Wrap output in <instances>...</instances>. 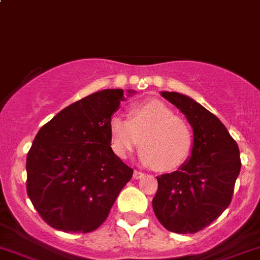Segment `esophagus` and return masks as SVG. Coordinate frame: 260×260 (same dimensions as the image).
<instances>
[{
	"label": "esophagus",
	"instance_id": "obj_1",
	"mask_svg": "<svg viewBox=\"0 0 260 260\" xmlns=\"http://www.w3.org/2000/svg\"><path fill=\"white\" fill-rule=\"evenodd\" d=\"M143 176H145V174L141 173V171L135 170V173H133V178L135 179H141V178H143Z\"/></svg>",
	"mask_w": 260,
	"mask_h": 260
}]
</instances>
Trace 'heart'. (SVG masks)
<instances>
[{"instance_id": "b5f03b06", "label": "heart", "mask_w": 260, "mask_h": 260, "mask_svg": "<svg viewBox=\"0 0 260 260\" xmlns=\"http://www.w3.org/2000/svg\"><path fill=\"white\" fill-rule=\"evenodd\" d=\"M108 128L110 147L118 157L127 158L141 145V161L162 173L180 169L193 151L190 125L158 100L131 107L128 119L112 115Z\"/></svg>"}]
</instances>
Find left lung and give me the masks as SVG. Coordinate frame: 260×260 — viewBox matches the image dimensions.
Segmentation results:
<instances>
[{
  "mask_svg": "<svg viewBox=\"0 0 260 260\" xmlns=\"http://www.w3.org/2000/svg\"><path fill=\"white\" fill-rule=\"evenodd\" d=\"M160 94L185 115L193 128L194 145L180 169L157 176L152 208L166 230L194 234L230 205L241 168L240 152L223 123L200 103L179 92Z\"/></svg>",
  "mask_w": 260,
  "mask_h": 260,
  "instance_id": "1",
  "label": "left lung"
}]
</instances>
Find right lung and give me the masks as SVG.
<instances>
[{
  "label": "right lung",
  "mask_w": 260,
  "mask_h": 260,
  "mask_svg": "<svg viewBox=\"0 0 260 260\" xmlns=\"http://www.w3.org/2000/svg\"><path fill=\"white\" fill-rule=\"evenodd\" d=\"M123 100L122 89L94 92L60 110L35 136L26 157V190L52 228L94 231L132 178V169L110 147L108 128Z\"/></svg>",
  "instance_id": "right-lung-1"
}]
</instances>
